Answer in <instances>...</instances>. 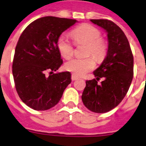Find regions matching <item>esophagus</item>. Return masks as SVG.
<instances>
[{
	"instance_id": "esophagus-1",
	"label": "esophagus",
	"mask_w": 146,
	"mask_h": 146,
	"mask_svg": "<svg viewBox=\"0 0 146 146\" xmlns=\"http://www.w3.org/2000/svg\"><path fill=\"white\" fill-rule=\"evenodd\" d=\"M78 79V77H77L76 75H74V74H72V80L74 81V80H76Z\"/></svg>"
}]
</instances>
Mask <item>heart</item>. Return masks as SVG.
<instances>
[{
  "mask_svg": "<svg viewBox=\"0 0 146 146\" xmlns=\"http://www.w3.org/2000/svg\"><path fill=\"white\" fill-rule=\"evenodd\" d=\"M71 36L77 44H87L86 55H92L98 61L104 58L108 51L106 42L101 38V32L94 26L83 24L74 28L71 32ZM58 49L63 57L69 58L73 55L74 47L68 38L60 36L57 42ZM95 66V61L92 57L74 58L65 64L66 70L72 72L76 76H82L92 70Z\"/></svg>",
  "mask_w": 146,
  "mask_h": 146,
  "instance_id": "heart-1",
  "label": "heart"
}]
</instances>
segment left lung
Segmentation results:
<instances>
[{
  "instance_id": "left-lung-1",
  "label": "left lung",
  "mask_w": 146,
  "mask_h": 146,
  "mask_svg": "<svg viewBox=\"0 0 146 146\" xmlns=\"http://www.w3.org/2000/svg\"><path fill=\"white\" fill-rule=\"evenodd\" d=\"M108 34L107 55L94 72L96 79L86 81L82 100L91 111L104 113L117 107L128 92L133 78L134 58L123 31L108 20H91ZM104 77L101 84L98 80Z\"/></svg>"
}]
</instances>
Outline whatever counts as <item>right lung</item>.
I'll return each mask as SVG.
<instances>
[{"label":"right lung","instance_id":"1","mask_svg":"<svg viewBox=\"0 0 146 146\" xmlns=\"http://www.w3.org/2000/svg\"><path fill=\"white\" fill-rule=\"evenodd\" d=\"M77 22L41 17L28 25L18 40L12 64L15 88L22 101L35 110H47L56 105L72 82L69 72H53L63 64L58 39ZM47 71L50 72L49 76Z\"/></svg>","mask_w":146,"mask_h":146}]
</instances>
